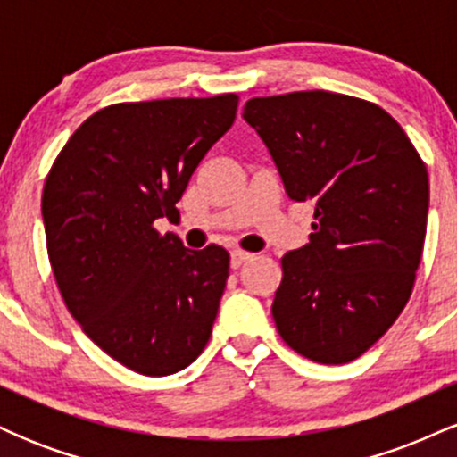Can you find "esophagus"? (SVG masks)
I'll list each match as a JSON object with an SVG mask.
<instances>
[{"label":"esophagus","instance_id":"esophagus-1","mask_svg":"<svg viewBox=\"0 0 457 457\" xmlns=\"http://www.w3.org/2000/svg\"><path fill=\"white\" fill-rule=\"evenodd\" d=\"M251 258H253V255L246 253V251H243V249H234L232 253H229V264H232V269H240V266H243L245 262L251 260Z\"/></svg>","mask_w":457,"mask_h":457}]
</instances>
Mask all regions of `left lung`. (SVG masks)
Listing matches in <instances>:
<instances>
[{
  "mask_svg": "<svg viewBox=\"0 0 457 457\" xmlns=\"http://www.w3.org/2000/svg\"><path fill=\"white\" fill-rule=\"evenodd\" d=\"M243 118L287 197L312 202L316 219L309 243L281 258L277 330L316 363L354 361L411 298L428 225L426 165L385 109L345 94L251 98Z\"/></svg>",
  "mask_w": 457,
  "mask_h": 457,
  "instance_id": "1",
  "label": "left lung"
}]
</instances>
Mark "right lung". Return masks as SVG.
I'll return each instance as SVG.
<instances>
[{
  "instance_id": "obj_1",
  "label": "right lung",
  "mask_w": 457,
  "mask_h": 457,
  "mask_svg": "<svg viewBox=\"0 0 457 457\" xmlns=\"http://www.w3.org/2000/svg\"><path fill=\"white\" fill-rule=\"evenodd\" d=\"M236 107V94L112 104L72 133L46 176L43 221L62 298L87 337L137 374H176L211 339L229 253L191 251L152 223L176 217Z\"/></svg>"
}]
</instances>
